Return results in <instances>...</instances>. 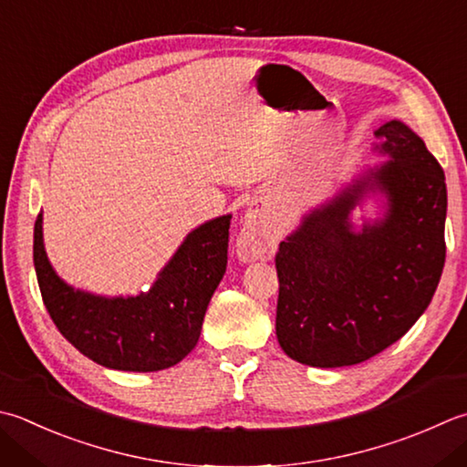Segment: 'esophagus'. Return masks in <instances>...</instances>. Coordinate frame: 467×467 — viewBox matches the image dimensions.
Here are the masks:
<instances>
[{"mask_svg": "<svg viewBox=\"0 0 467 467\" xmlns=\"http://www.w3.org/2000/svg\"><path fill=\"white\" fill-rule=\"evenodd\" d=\"M273 243H275V228L259 208L251 210L239 234V241H236L241 257L246 261L259 259L273 249Z\"/></svg>", "mask_w": 467, "mask_h": 467, "instance_id": "34e87169", "label": "esophagus"}]
</instances>
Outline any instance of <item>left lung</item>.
Segmentation results:
<instances>
[{"label": "left lung", "mask_w": 467, "mask_h": 467, "mask_svg": "<svg viewBox=\"0 0 467 467\" xmlns=\"http://www.w3.org/2000/svg\"><path fill=\"white\" fill-rule=\"evenodd\" d=\"M374 137L390 161L306 216L275 254L277 340L307 367H352L389 348L421 317L441 277L447 190L440 161L400 121ZM368 189L386 192L388 216L354 234L348 214Z\"/></svg>", "instance_id": "1"}]
</instances>
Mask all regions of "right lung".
<instances>
[{"instance_id": "1", "label": "right lung", "mask_w": 467, "mask_h": 467, "mask_svg": "<svg viewBox=\"0 0 467 467\" xmlns=\"http://www.w3.org/2000/svg\"><path fill=\"white\" fill-rule=\"evenodd\" d=\"M231 216L214 218L188 234L150 294L97 297L68 287L52 271L42 243V214L34 224V267L54 326L100 367L127 372L170 368L200 337L208 301L228 259Z\"/></svg>"}]
</instances>
